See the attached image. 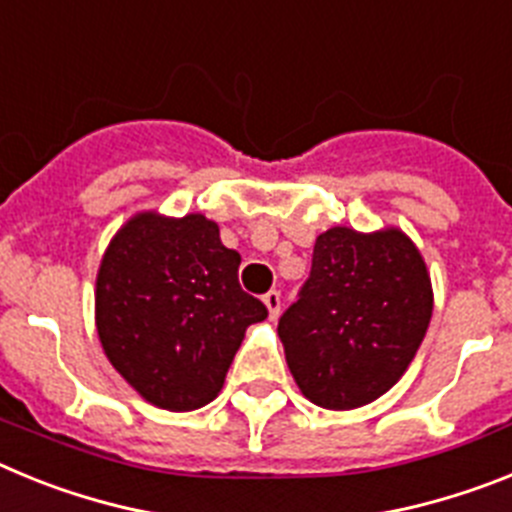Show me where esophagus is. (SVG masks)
<instances>
[{"label":"esophagus","mask_w":512,"mask_h":512,"mask_svg":"<svg viewBox=\"0 0 512 512\" xmlns=\"http://www.w3.org/2000/svg\"><path fill=\"white\" fill-rule=\"evenodd\" d=\"M264 305L269 307V318L277 320L279 312H282V295H279L277 289H271V292H266V295H264Z\"/></svg>","instance_id":"esophagus-1"}]
</instances>
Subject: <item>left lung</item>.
I'll list each match as a JSON object with an SVG mask.
<instances>
[{
    "label": "left lung",
    "instance_id": "1",
    "mask_svg": "<svg viewBox=\"0 0 512 512\" xmlns=\"http://www.w3.org/2000/svg\"><path fill=\"white\" fill-rule=\"evenodd\" d=\"M431 312L425 261L402 230L330 228L318 235L310 277L277 330L302 395L320 408L351 410L405 374Z\"/></svg>",
    "mask_w": 512,
    "mask_h": 512
}]
</instances>
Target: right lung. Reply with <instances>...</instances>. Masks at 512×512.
Listing matches in <instances>:
<instances>
[{
	"label": "right lung",
	"instance_id": "add662e5",
	"mask_svg": "<svg viewBox=\"0 0 512 512\" xmlns=\"http://www.w3.org/2000/svg\"><path fill=\"white\" fill-rule=\"evenodd\" d=\"M241 253L205 215H135L97 274L104 354L151 405L197 410L223 390L246 328L269 315L238 282Z\"/></svg>",
	"mask_w": 512,
	"mask_h": 512
}]
</instances>
